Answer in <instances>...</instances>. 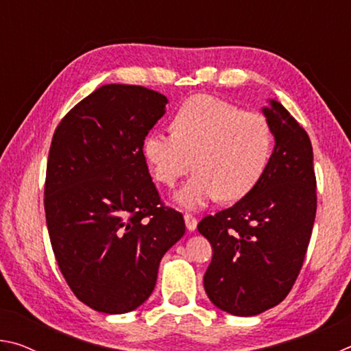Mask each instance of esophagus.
Segmentation results:
<instances>
[{
  "mask_svg": "<svg viewBox=\"0 0 351 351\" xmlns=\"http://www.w3.org/2000/svg\"><path fill=\"white\" fill-rule=\"evenodd\" d=\"M184 221H186V228L189 232H193V230L197 229V224H198L197 218H195L193 215H190V213H186V215H184Z\"/></svg>",
  "mask_w": 351,
  "mask_h": 351,
  "instance_id": "1",
  "label": "esophagus"
}]
</instances>
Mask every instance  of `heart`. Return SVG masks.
Returning <instances> with one entry per match:
<instances>
[{"instance_id":"heart-1","label":"heart","mask_w":351,"mask_h":351,"mask_svg":"<svg viewBox=\"0 0 351 351\" xmlns=\"http://www.w3.org/2000/svg\"><path fill=\"white\" fill-rule=\"evenodd\" d=\"M173 133L145 136L142 154L152 176L171 187L192 167V178L173 199L197 210L212 199L239 201L268 169L274 134L268 119L223 100L197 96L184 102L171 122Z\"/></svg>"}]
</instances>
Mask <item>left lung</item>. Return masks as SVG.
Listing matches in <instances>:
<instances>
[{"instance_id": "left-lung-1", "label": "left lung", "mask_w": 351, "mask_h": 351, "mask_svg": "<svg viewBox=\"0 0 351 351\" xmlns=\"http://www.w3.org/2000/svg\"><path fill=\"white\" fill-rule=\"evenodd\" d=\"M274 134L263 178L229 209L201 219L213 255L204 289L219 310L249 317L288 295L304 263L316 218L310 138L274 99L261 108Z\"/></svg>"}]
</instances>
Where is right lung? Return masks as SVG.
<instances>
[{"mask_svg": "<svg viewBox=\"0 0 351 351\" xmlns=\"http://www.w3.org/2000/svg\"><path fill=\"white\" fill-rule=\"evenodd\" d=\"M169 99L110 83L80 100L52 138L45 212L58 268L83 304L106 314L150 297L164 254L182 239L180 212L161 206L142 144Z\"/></svg>", "mask_w": 351, "mask_h": 351, "instance_id": "1", "label": "right lung"}]
</instances>
